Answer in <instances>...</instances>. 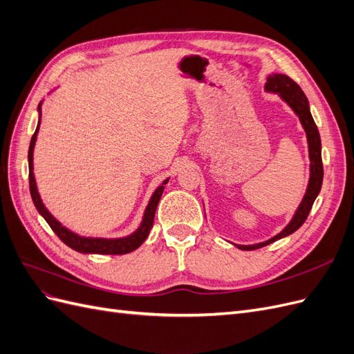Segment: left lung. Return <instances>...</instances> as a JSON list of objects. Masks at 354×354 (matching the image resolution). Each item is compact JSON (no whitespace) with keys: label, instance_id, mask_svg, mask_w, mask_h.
Returning a JSON list of instances; mask_svg holds the SVG:
<instances>
[{"label":"left lung","instance_id":"obj_1","mask_svg":"<svg viewBox=\"0 0 354 354\" xmlns=\"http://www.w3.org/2000/svg\"><path fill=\"white\" fill-rule=\"evenodd\" d=\"M264 90L267 93H273L277 94L279 97L292 109V112L298 116L299 122H301L306 137H307V146H308V159H310V177H308V185L306 189V194L303 201L299 202V205L294 214V217L291 218L285 229L281 230L276 236L267 239L260 243H254V245H238L233 243L236 248L242 251H252V250H259L261 246L269 245L277 239H282L285 236H289V234L298 230L303 226V223L306 221L310 209L313 207V202L317 198L320 187H322V181H324V165H322V143H320V136L319 130L313 121V116L310 113V104L306 97V94L303 90L299 88V85L294 82L291 78L286 77V75L282 73H272L267 77V82L264 85Z\"/></svg>","mask_w":354,"mask_h":354}]
</instances>
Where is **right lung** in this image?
Instances as JSON below:
<instances>
[{
    "label": "right lung",
    "instance_id": "right-lung-1",
    "mask_svg": "<svg viewBox=\"0 0 354 354\" xmlns=\"http://www.w3.org/2000/svg\"><path fill=\"white\" fill-rule=\"evenodd\" d=\"M41 104H38V125L37 130L30 138V145H29V152H28V162H29V190H30V196L32 201H34V205L38 209L44 220L48 223V226L53 229L57 236L62 239L63 243H66L69 248L78 251L81 254H104V255H121V254H128L134 250H137L146 238L149 236V232H151L153 226V218H155V211L158 207V202L162 196L164 192V185L168 183L169 178H165L162 181V185L158 186L155 192L152 194L151 199H149L146 209L143 212V218L140 226H138L133 233L127 234V236L122 238H93V236H82V234L75 233L69 230L68 227L63 226V224L55 218V216L46 208L44 202H42L39 192L37 187V181L34 176V147L37 143V136L39 131V124H41Z\"/></svg>",
    "mask_w": 354,
    "mask_h": 354
}]
</instances>
